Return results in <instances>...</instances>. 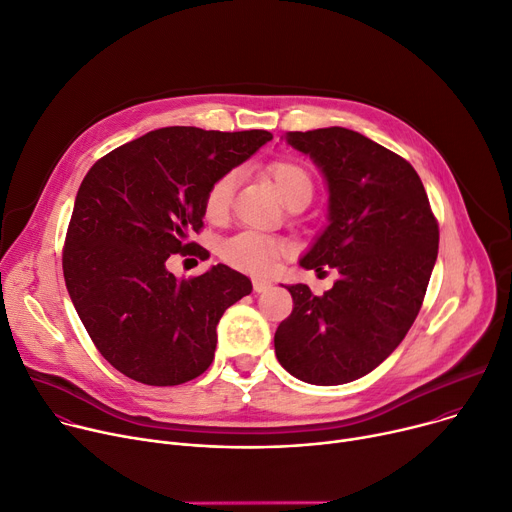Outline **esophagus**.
Here are the masks:
<instances>
[{"instance_id":"34e87169","label":"esophagus","mask_w":512,"mask_h":512,"mask_svg":"<svg viewBox=\"0 0 512 512\" xmlns=\"http://www.w3.org/2000/svg\"><path fill=\"white\" fill-rule=\"evenodd\" d=\"M269 288H271V282L261 280V278H255V280H253V290H255L257 294H261V292H265V290H269Z\"/></svg>"}]
</instances>
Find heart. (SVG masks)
I'll list each match as a JSON object with an SVG mask.
<instances>
[{
	"label": "heart",
	"mask_w": 512,
	"mask_h": 512,
	"mask_svg": "<svg viewBox=\"0 0 512 512\" xmlns=\"http://www.w3.org/2000/svg\"><path fill=\"white\" fill-rule=\"evenodd\" d=\"M269 177L288 206L294 201L309 203L313 195V179L302 164L292 160L276 162L269 166ZM234 187L236 173H226L214 181L206 195V203H203V212L210 222H222L228 216ZM284 251L286 245L280 238L257 230H243L222 245V259L249 274H267Z\"/></svg>",
	"instance_id": "heart-1"
}]
</instances>
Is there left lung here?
Returning <instances> with one entry per match:
<instances>
[{
    "mask_svg": "<svg viewBox=\"0 0 512 512\" xmlns=\"http://www.w3.org/2000/svg\"><path fill=\"white\" fill-rule=\"evenodd\" d=\"M329 191L327 226L298 261L335 267L333 288L315 296L286 286L292 315L274 346L292 377L344 385L377 368L410 331L438 255V224L414 166L346 127L288 131Z\"/></svg>",
    "mask_w": 512,
    "mask_h": 512,
    "instance_id": "1",
    "label": "left lung"
}]
</instances>
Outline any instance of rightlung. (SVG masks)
<instances>
[{
    "label": "right lung",
    "mask_w": 512,
    "mask_h": 512,
    "mask_svg": "<svg viewBox=\"0 0 512 512\" xmlns=\"http://www.w3.org/2000/svg\"><path fill=\"white\" fill-rule=\"evenodd\" d=\"M271 133L162 127L102 156L84 177L65 236L63 278L96 350L125 377L187 383L214 360L224 311L251 280L224 263L179 280L175 253L197 255L214 181L251 158Z\"/></svg>",
    "instance_id": "obj_1"
}]
</instances>
